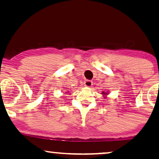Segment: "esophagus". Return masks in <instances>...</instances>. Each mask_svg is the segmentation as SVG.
Here are the masks:
<instances>
[{
	"instance_id": "esophagus-1",
	"label": "esophagus",
	"mask_w": 159,
	"mask_h": 159,
	"mask_svg": "<svg viewBox=\"0 0 159 159\" xmlns=\"http://www.w3.org/2000/svg\"><path fill=\"white\" fill-rule=\"evenodd\" d=\"M84 86L88 87V88H90V87L93 85V82L91 81V80H84Z\"/></svg>"
}]
</instances>
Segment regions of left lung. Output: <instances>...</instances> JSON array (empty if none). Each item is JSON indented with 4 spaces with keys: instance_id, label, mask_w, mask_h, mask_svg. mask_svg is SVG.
Masks as SVG:
<instances>
[{
    "instance_id": "left-lung-1",
    "label": "left lung",
    "mask_w": 159,
    "mask_h": 159,
    "mask_svg": "<svg viewBox=\"0 0 159 159\" xmlns=\"http://www.w3.org/2000/svg\"><path fill=\"white\" fill-rule=\"evenodd\" d=\"M102 93H103V94H106V93H104V92H103Z\"/></svg>"
}]
</instances>
